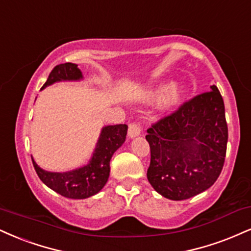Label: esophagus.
Returning <instances> with one entry per match:
<instances>
[{"instance_id": "esophagus-1", "label": "esophagus", "mask_w": 251, "mask_h": 251, "mask_svg": "<svg viewBox=\"0 0 251 251\" xmlns=\"http://www.w3.org/2000/svg\"><path fill=\"white\" fill-rule=\"evenodd\" d=\"M141 132V127L140 125L137 123H131L128 125V137L129 138H135L140 134Z\"/></svg>"}]
</instances>
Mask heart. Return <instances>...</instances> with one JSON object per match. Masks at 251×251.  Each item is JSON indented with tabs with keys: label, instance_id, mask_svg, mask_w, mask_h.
I'll return each instance as SVG.
<instances>
[{
	"label": "heart",
	"instance_id": "heart-1",
	"mask_svg": "<svg viewBox=\"0 0 251 251\" xmlns=\"http://www.w3.org/2000/svg\"><path fill=\"white\" fill-rule=\"evenodd\" d=\"M173 87H174L173 84H165V85H161L160 87H158L155 91H153L152 93H151V98L152 99L165 98L166 96L170 95V92L173 90ZM183 97H185V90L183 89L175 90V91H173V93L171 95L168 101H170V104H172V105L179 104V102L183 99Z\"/></svg>",
	"mask_w": 251,
	"mask_h": 251
}]
</instances>
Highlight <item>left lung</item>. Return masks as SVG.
Here are the masks:
<instances>
[{
    "instance_id": "left-lung-1",
    "label": "left lung",
    "mask_w": 251,
    "mask_h": 251,
    "mask_svg": "<svg viewBox=\"0 0 251 251\" xmlns=\"http://www.w3.org/2000/svg\"><path fill=\"white\" fill-rule=\"evenodd\" d=\"M147 179L166 199L186 200L214 185L227 152L228 126L219 89L195 96L147 129Z\"/></svg>"
}]
</instances>
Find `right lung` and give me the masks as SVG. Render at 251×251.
<instances>
[{"mask_svg": "<svg viewBox=\"0 0 251 251\" xmlns=\"http://www.w3.org/2000/svg\"><path fill=\"white\" fill-rule=\"evenodd\" d=\"M83 79L77 64L64 63L56 65L42 89L57 81ZM127 134V125H108L102 127L95 152L89 164L80 168L57 173L42 170L32 159L35 171L44 185L69 199H86L97 194L106 185L110 176V160L113 153L124 144Z\"/></svg>", "mask_w": 251, "mask_h": 251, "instance_id": "add662e5", "label": "right lung"}]
</instances>
